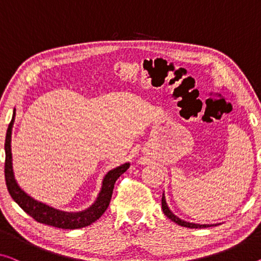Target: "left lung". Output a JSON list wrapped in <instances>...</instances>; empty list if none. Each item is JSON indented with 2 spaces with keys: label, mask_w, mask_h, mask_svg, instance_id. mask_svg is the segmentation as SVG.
Segmentation results:
<instances>
[{
  "label": "left lung",
  "mask_w": 261,
  "mask_h": 261,
  "mask_svg": "<svg viewBox=\"0 0 261 261\" xmlns=\"http://www.w3.org/2000/svg\"><path fill=\"white\" fill-rule=\"evenodd\" d=\"M162 210H163V214L167 216L168 218L172 222L178 224V225L184 226V227H189V228H203V227H210V226H214V225H209V224H195V223H190V222H186V220H182L181 218H178L177 216H175L172 212L170 211L169 207H168V204L166 202V197H164V194L162 195ZM217 225V224H216ZM215 225V226H216Z\"/></svg>",
  "instance_id": "1"
}]
</instances>
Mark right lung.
Here are the masks:
<instances>
[{
    "instance_id": "right-lung-1",
    "label": "right lung",
    "mask_w": 261,
    "mask_h": 261,
    "mask_svg": "<svg viewBox=\"0 0 261 261\" xmlns=\"http://www.w3.org/2000/svg\"><path fill=\"white\" fill-rule=\"evenodd\" d=\"M16 110H14L13 119L8 126L7 135H6V163H5V176H6V184L8 191L13 199L18 204L22 209L27 212L28 215L31 216L38 223L45 224L58 228H64V230H74V228H80L91 225L95 220L101 217L103 212L110 205L112 194H113L115 181L129 168V163L121 164L114 169L107 172L105 177L102 179V187L100 190L99 195L95 202L92 204L89 209L79 211V212H65L51 207L46 204L30 197L29 195L25 194L16 182L14 171H13V156H11V130H13V125L15 121Z\"/></svg>"
}]
</instances>
